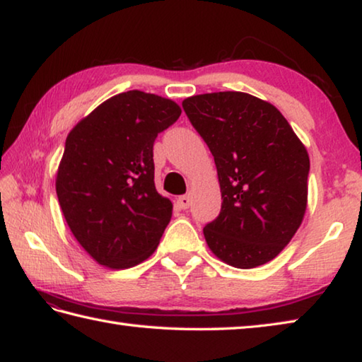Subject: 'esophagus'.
Listing matches in <instances>:
<instances>
[{
  "label": "esophagus",
  "instance_id": "esophagus-1",
  "mask_svg": "<svg viewBox=\"0 0 362 362\" xmlns=\"http://www.w3.org/2000/svg\"><path fill=\"white\" fill-rule=\"evenodd\" d=\"M177 206H179L180 209H188V207L192 206V196H189V194L180 196V198L177 199Z\"/></svg>",
  "mask_w": 362,
  "mask_h": 362
}]
</instances>
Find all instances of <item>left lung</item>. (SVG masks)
I'll return each instance as SVG.
<instances>
[{
  "label": "left lung",
  "instance_id": "8db88e82",
  "mask_svg": "<svg viewBox=\"0 0 362 362\" xmlns=\"http://www.w3.org/2000/svg\"><path fill=\"white\" fill-rule=\"evenodd\" d=\"M209 146L222 209L204 226L209 249L236 268L273 260L302 223L310 158L279 110L257 97L226 90L182 102Z\"/></svg>",
  "mask_w": 362,
  "mask_h": 362
}]
</instances>
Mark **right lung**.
<instances>
[{
    "mask_svg": "<svg viewBox=\"0 0 362 362\" xmlns=\"http://www.w3.org/2000/svg\"><path fill=\"white\" fill-rule=\"evenodd\" d=\"M180 107L142 90L100 103L70 131L56 192L83 249L103 267L139 265L155 252L173 203L155 187L153 144Z\"/></svg>",
    "mask_w": 362,
    "mask_h": 362,
    "instance_id": "1",
    "label": "right lung"
}]
</instances>
